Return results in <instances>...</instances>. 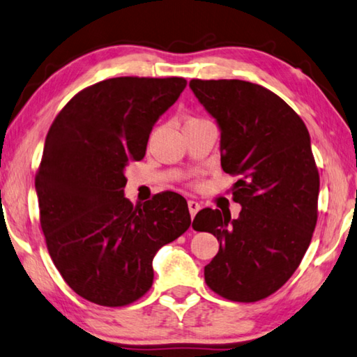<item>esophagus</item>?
Here are the masks:
<instances>
[{
	"label": "esophagus",
	"mask_w": 357,
	"mask_h": 357,
	"mask_svg": "<svg viewBox=\"0 0 357 357\" xmlns=\"http://www.w3.org/2000/svg\"><path fill=\"white\" fill-rule=\"evenodd\" d=\"M187 204H189V212H190V217L193 218V217L197 215V212L201 209V206H199L198 201H195V199H190L189 203H187Z\"/></svg>",
	"instance_id": "34e87169"
}]
</instances>
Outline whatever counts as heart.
Wrapping results in <instances>:
<instances>
[{
  "label": "heart",
  "mask_w": 357,
  "mask_h": 357,
  "mask_svg": "<svg viewBox=\"0 0 357 357\" xmlns=\"http://www.w3.org/2000/svg\"><path fill=\"white\" fill-rule=\"evenodd\" d=\"M195 120H199V119H189V120H187L185 123H189V121H195Z\"/></svg>",
  "instance_id": "obj_1"
}]
</instances>
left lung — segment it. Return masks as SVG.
Returning a JSON list of instances; mask_svg holds the SVG:
<instances>
[{"label": "left lung", "instance_id": "8db88e82", "mask_svg": "<svg viewBox=\"0 0 357 357\" xmlns=\"http://www.w3.org/2000/svg\"><path fill=\"white\" fill-rule=\"evenodd\" d=\"M222 129V168L237 176L229 212L201 209L192 228L217 237L204 267L207 287L226 300L255 303L275 294L300 265L319 218L320 176L309 131L286 101L241 79H192Z\"/></svg>", "mask_w": 357, "mask_h": 357}]
</instances>
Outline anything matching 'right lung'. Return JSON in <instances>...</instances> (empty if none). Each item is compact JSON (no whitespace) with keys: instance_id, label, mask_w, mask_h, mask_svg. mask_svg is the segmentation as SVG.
<instances>
[{"instance_id":"right-lung-1","label":"right lung","mask_w":357,"mask_h":357,"mask_svg":"<svg viewBox=\"0 0 357 357\" xmlns=\"http://www.w3.org/2000/svg\"><path fill=\"white\" fill-rule=\"evenodd\" d=\"M184 77H111L77 92L51 125L36 190L51 259L71 290L128 306L153 284V257L192 223L187 201L162 192L144 204L123 195L125 168L145 156L159 116Z\"/></svg>"}]
</instances>
